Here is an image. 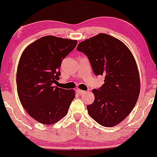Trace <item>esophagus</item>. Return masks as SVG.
<instances>
[{"label":"esophagus","mask_w":157,"mask_h":157,"mask_svg":"<svg viewBox=\"0 0 157 157\" xmlns=\"http://www.w3.org/2000/svg\"><path fill=\"white\" fill-rule=\"evenodd\" d=\"M76 92H77V93H78V94H85L86 93V91H84V90H80V89H78L76 90Z\"/></svg>","instance_id":"esophagus-1"}]
</instances>
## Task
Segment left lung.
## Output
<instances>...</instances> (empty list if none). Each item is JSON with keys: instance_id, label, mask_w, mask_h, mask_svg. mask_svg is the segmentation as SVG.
<instances>
[{"instance_id": "left-lung-1", "label": "left lung", "mask_w": 157, "mask_h": 157, "mask_svg": "<svg viewBox=\"0 0 157 157\" xmlns=\"http://www.w3.org/2000/svg\"><path fill=\"white\" fill-rule=\"evenodd\" d=\"M77 50L88 56L96 75H105L102 87L92 90L95 98L87 106L89 115L102 126L118 125L134 109L140 90L132 52L121 40L102 33L80 42Z\"/></svg>"}]
</instances>
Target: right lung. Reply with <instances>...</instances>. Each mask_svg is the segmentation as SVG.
Masks as SVG:
<instances>
[{
	"label": "right lung",
	"instance_id": "add662e5",
	"mask_svg": "<svg viewBox=\"0 0 157 157\" xmlns=\"http://www.w3.org/2000/svg\"><path fill=\"white\" fill-rule=\"evenodd\" d=\"M78 41L46 36L28 46L17 70L19 101L28 115L42 124L52 125L67 114L74 99V90L53 86L60 79L63 59Z\"/></svg>",
	"mask_w": 157,
	"mask_h": 157
}]
</instances>
